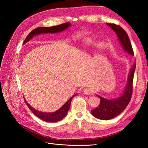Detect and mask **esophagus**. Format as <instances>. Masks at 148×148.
<instances>
[{
  "mask_svg": "<svg viewBox=\"0 0 148 148\" xmlns=\"http://www.w3.org/2000/svg\"><path fill=\"white\" fill-rule=\"evenodd\" d=\"M83 92H84V93H85L86 95H90V94L92 93V91L90 89L88 88H84L83 89Z\"/></svg>",
  "mask_w": 148,
  "mask_h": 148,
  "instance_id": "esophagus-1",
  "label": "esophagus"
}]
</instances>
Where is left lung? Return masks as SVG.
I'll list each match as a JSON object with an SVG mask.
<instances>
[{
  "label": "left lung",
  "instance_id": "1",
  "mask_svg": "<svg viewBox=\"0 0 148 148\" xmlns=\"http://www.w3.org/2000/svg\"><path fill=\"white\" fill-rule=\"evenodd\" d=\"M107 25L114 30L125 51L129 54L134 55V53L131 42L125 30L119 25L114 23H107ZM136 67V64L135 63L133 67L131 69L129 76H128L126 88H125L123 94L120 97H119L117 99L109 100L97 95L100 98V104L98 107L92 110V114L95 118L100 119H103V120H108V119L117 116L126 108V107L129 103L132 95V84Z\"/></svg>",
  "mask_w": 148,
  "mask_h": 148
}]
</instances>
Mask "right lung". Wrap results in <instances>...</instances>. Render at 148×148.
<instances>
[{
  "mask_svg": "<svg viewBox=\"0 0 148 148\" xmlns=\"http://www.w3.org/2000/svg\"><path fill=\"white\" fill-rule=\"evenodd\" d=\"M70 25H71V24L68 23V22H67V23L58 25H57V26H54V27H51L36 28V29H34L29 33V35H28L27 37H26V39H25L23 44H25L27 41H29V40L31 38H32V37H33L35 35H37V34H43V33H48V32H49V33L60 32H62V31H63V30H65L67 28L69 27V26H70ZM76 95L77 94L72 96L71 98H70V99H69L60 109L57 110L56 112H52V113L42 112H40V111H37V110L32 108V107H31L29 104V103L26 102V100H25V102L27 106L29 107V108L30 109V111L34 113V114H35L39 118L41 119L42 120L46 121V122H56V121H58L60 120H61L62 119L64 118L66 116L69 108H70L71 100H72V98H73L74 97L76 96Z\"/></svg>",
  "mask_w": 148,
  "mask_h": 148,
  "instance_id": "add662e5",
  "label": "right lung"
}]
</instances>
